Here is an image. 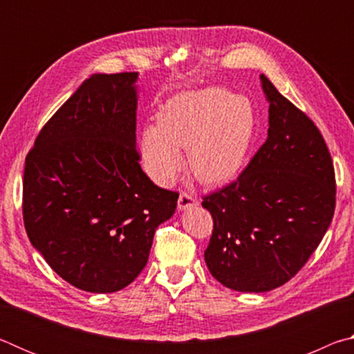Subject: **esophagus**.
Here are the masks:
<instances>
[{
  "label": "esophagus",
  "mask_w": 354,
  "mask_h": 354,
  "mask_svg": "<svg viewBox=\"0 0 354 354\" xmlns=\"http://www.w3.org/2000/svg\"><path fill=\"white\" fill-rule=\"evenodd\" d=\"M198 205V200L195 198L194 195L189 194V192H181V195H179V200H178V207L184 211V209H190Z\"/></svg>",
  "instance_id": "esophagus-1"
}]
</instances>
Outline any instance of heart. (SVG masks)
<instances>
[{"mask_svg": "<svg viewBox=\"0 0 354 354\" xmlns=\"http://www.w3.org/2000/svg\"><path fill=\"white\" fill-rule=\"evenodd\" d=\"M254 127L247 98L218 87L181 93L164 104L158 124L143 129V165L156 181L169 184L183 169L179 149H189V165L200 181L225 183L243 164Z\"/></svg>", "mask_w": 354, "mask_h": 354, "instance_id": "b5f03b06", "label": "heart"}]
</instances>
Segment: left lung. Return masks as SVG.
<instances>
[{"label": "left lung", "instance_id": "obj_1", "mask_svg": "<svg viewBox=\"0 0 354 354\" xmlns=\"http://www.w3.org/2000/svg\"><path fill=\"white\" fill-rule=\"evenodd\" d=\"M268 137L236 181L203 196L214 230L212 277L239 292H268L301 270L335 209L331 154L319 128L261 75Z\"/></svg>", "mask_w": 354, "mask_h": 354}]
</instances>
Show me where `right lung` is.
Masks as SVG:
<instances>
[{
    "label": "right lung",
    "mask_w": 354,
    "mask_h": 354,
    "mask_svg": "<svg viewBox=\"0 0 354 354\" xmlns=\"http://www.w3.org/2000/svg\"><path fill=\"white\" fill-rule=\"evenodd\" d=\"M137 73L92 75L25 160L23 221L34 248L77 289L122 290L147 266L178 192L154 185L136 149Z\"/></svg>",
    "instance_id": "add662e5"
}]
</instances>
